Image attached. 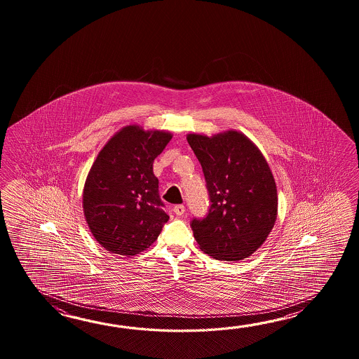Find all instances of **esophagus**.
I'll return each mask as SVG.
<instances>
[{
  "mask_svg": "<svg viewBox=\"0 0 359 359\" xmlns=\"http://www.w3.org/2000/svg\"><path fill=\"white\" fill-rule=\"evenodd\" d=\"M184 210H186L184 205H176L173 208V212H175L176 215H182L184 213Z\"/></svg>",
  "mask_w": 359,
  "mask_h": 359,
  "instance_id": "obj_1",
  "label": "esophagus"
}]
</instances>
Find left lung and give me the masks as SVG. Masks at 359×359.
Returning <instances> with one entry per match:
<instances>
[{"instance_id": "8db88e82", "label": "left lung", "mask_w": 359, "mask_h": 359, "mask_svg": "<svg viewBox=\"0 0 359 359\" xmlns=\"http://www.w3.org/2000/svg\"><path fill=\"white\" fill-rule=\"evenodd\" d=\"M187 142L203 167L212 203L204 219L191 223L200 249L226 262L249 258L271 233L278 209L264 155L235 130L212 137L189 133Z\"/></svg>"}]
</instances>
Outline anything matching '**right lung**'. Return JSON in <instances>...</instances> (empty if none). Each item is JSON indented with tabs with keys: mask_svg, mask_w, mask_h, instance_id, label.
<instances>
[{
	"mask_svg": "<svg viewBox=\"0 0 359 359\" xmlns=\"http://www.w3.org/2000/svg\"><path fill=\"white\" fill-rule=\"evenodd\" d=\"M172 137L167 130L130 124L97 154L84 182L83 213L92 236L107 252L140 254L168 221L153 164Z\"/></svg>",
	"mask_w": 359,
	"mask_h": 359,
	"instance_id": "add662e5",
	"label": "right lung"
}]
</instances>
